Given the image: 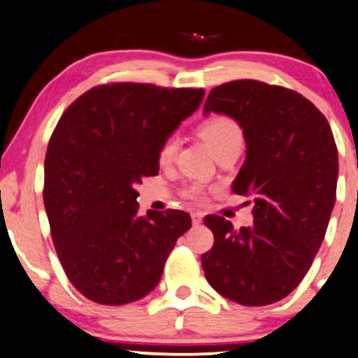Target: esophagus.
<instances>
[{
  "mask_svg": "<svg viewBox=\"0 0 358 358\" xmlns=\"http://www.w3.org/2000/svg\"><path fill=\"white\" fill-rule=\"evenodd\" d=\"M202 221H203V215L200 214V212H194V214H192V222H194L195 226L202 224Z\"/></svg>",
  "mask_w": 358,
  "mask_h": 358,
  "instance_id": "1",
  "label": "esophagus"
}]
</instances>
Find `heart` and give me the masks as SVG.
Masks as SVG:
<instances>
[{
    "instance_id": "b5f03b06",
    "label": "heart",
    "mask_w": 358,
    "mask_h": 358,
    "mask_svg": "<svg viewBox=\"0 0 358 358\" xmlns=\"http://www.w3.org/2000/svg\"><path fill=\"white\" fill-rule=\"evenodd\" d=\"M200 134H202L206 143L209 144L212 152L219 151V149L227 146V144L233 143H243V134L239 125L229 117H212L202 125L200 129ZM180 139L176 134H170L166 139L161 143L158 158L161 164H168L170 161L176 156V151H178ZM188 197L197 199L200 197V188L192 187L190 190L187 192Z\"/></svg>"
}]
</instances>
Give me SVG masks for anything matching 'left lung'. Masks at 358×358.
<instances>
[{
    "label": "left lung",
    "mask_w": 358,
    "mask_h": 358,
    "mask_svg": "<svg viewBox=\"0 0 358 358\" xmlns=\"http://www.w3.org/2000/svg\"><path fill=\"white\" fill-rule=\"evenodd\" d=\"M209 113L243 129L246 158L233 192L253 199L255 221L236 231L207 215L214 246L202 255V268L226 299L273 304L301 284L323 243L338 180L333 132L308 98L255 80L212 90L203 103Z\"/></svg>",
    "instance_id": "obj_1"
}]
</instances>
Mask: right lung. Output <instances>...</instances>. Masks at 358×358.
Instances as JSON below:
<instances>
[{
	"instance_id": "right-lung-1",
	"label": "right lung",
	"mask_w": 358,
	"mask_h": 358,
	"mask_svg": "<svg viewBox=\"0 0 358 358\" xmlns=\"http://www.w3.org/2000/svg\"><path fill=\"white\" fill-rule=\"evenodd\" d=\"M203 90L96 86L69 105L47 148L44 206L66 275L85 297L120 306L158 285L183 210L139 215L136 187L159 171L161 143L200 107Z\"/></svg>"
}]
</instances>
